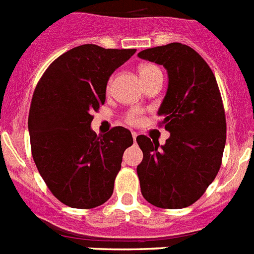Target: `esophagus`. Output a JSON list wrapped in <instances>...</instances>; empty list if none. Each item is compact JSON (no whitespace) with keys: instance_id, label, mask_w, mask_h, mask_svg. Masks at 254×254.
I'll list each match as a JSON object with an SVG mask.
<instances>
[{"instance_id":"1","label":"esophagus","mask_w":254,"mask_h":254,"mask_svg":"<svg viewBox=\"0 0 254 254\" xmlns=\"http://www.w3.org/2000/svg\"><path fill=\"white\" fill-rule=\"evenodd\" d=\"M137 136H138V134L136 133V132H132V137H133L134 142H136V138H137Z\"/></svg>"}]
</instances>
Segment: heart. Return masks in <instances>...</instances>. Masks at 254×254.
<instances>
[{"mask_svg": "<svg viewBox=\"0 0 254 254\" xmlns=\"http://www.w3.org/2000/svg\"><path fill=\"white\" fill-rule=\"evenodd\" d=\"M155 71H160V69L156 66H154V64H143L140 68V75L146 76L155 72ZM140 114L141 112L138 111V109H133V111H131L127 116H126V121L128 123H131V125H136V123L140 122Z\"/></svg>", "mask_w": 254, "mask_h": 254, "instance_id": "b5f03b06", "label": "heart"}]
</instances>
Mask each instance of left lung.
Returning <instances> with one entry per match:
<instances>
[{
    "mask_svg": "<svg viewBox=\"0 0 254 254\" xmlns=\"http://www.w3.org/2000/svg\"><path fill=\"white\" fill-rule=\"evenodd\" d=\"M138 57L167 69L168 90L158 114L170 132L163 146L143 134L136 138L143 154L137 165L141 193L156 207H187L205 193L223 159L226 121L216 78L186 44L154 47Z\"/></svg>",
    "mask_w": 254,
    "mask_h": 254,
    "instance_id": "obj_1",
    "label": "left lung"
}]
</instances>
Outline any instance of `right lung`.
I'll use <instances>...</instances> for the list:
<instances>
[{"mask_svg": "<svg viewBox=\"0 0 254 254\" xmlns=\"http://www.w3.org/2000/svg\"><path fill=\"white\" fill-rule=\"evenodd\" d=\"M136 49L84 44L53 61L38 82L29 111L33 159L53 196L73 208H94L111 198L131 132L114 127L98 137L94 111L105 103L112 73Z\"/></svg>", "mask_w": 254, "mask_h": 254, "instance_id": "add662e5", "label": "right lung"}]
</instances>
